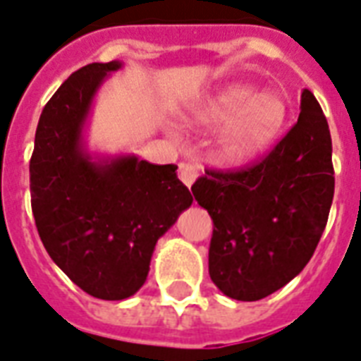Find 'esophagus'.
I'll return each mask as SVG.
<instances>
[{"instance_id": "1", "label": "esophagus", "mask_w": 361, "mask_h": 361, "mask_svg": "<svg viewBox=\"0 0 361 361\" xmlns=\"http://www.w3.org/2000/svg\"><path fill=\"white\" fill-rule=\"evenodd\" d=\"M198 174H200V170H198V166H195V164H181L180 180L183 181L189 189H191L192 183L197 181Z\"/></svg>"}]
</instances>
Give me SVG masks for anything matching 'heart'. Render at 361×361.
<instances>
[{
	"label": "heart",
	"instance_id": "heart-1",
	"mask_svg": "<svg viewBox=\"0 0 361 361\" xmlns=\"http://www.w3.org/2000/svg\"><path fill=\"white\" fill-rule=\"evenodd\" d=\"M288 120V106L279 93H264L249 82H234L192 106L189 121L206 129L226 127L219 155L243 164L266 152Z\"/></svg>",
	"mask_w": 361,
	"mask_h": 361
}]
</instances>
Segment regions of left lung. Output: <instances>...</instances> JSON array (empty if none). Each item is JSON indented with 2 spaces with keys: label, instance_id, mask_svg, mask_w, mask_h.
Instances as JSON below:
<instances>
[{
  "label": "left lung",
  "instance_id": "obj_1",
  "mask_svg": "<svg viewBox=\"0 0 361 361\" xmlns=\"http://www.w3.org/2000/svg\"><path fill=\"white\" fill-rule=\"evenodd\" d=\"M331 136L309 90L300 118L262 163L212 172L192 195L214 221L209 277L225 296L257 302L296 277L311 260L334 200Z\"/></svg>",
  "mask_w": 361,
  "mask_h": 361
}]
</instances>
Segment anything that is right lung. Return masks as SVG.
Returning <instances> with one entry per match:
<instances>
[{"instance_id": "1", "label": "right lung", "mask_w": 361, "mask_h": 361, "mask_svg": "<svg viewBox=\"0 0 361 361\" xmlns=\"http://www.w3.org/2000/svg\"><path fill=\"white\" fill-rule=\"evenodd\" d=\"M121 67L118 59L90 63L59 86L39 118L30 161L42 245L75 285L112 302L140 290L157 240L192 204L174 164L87 147L95 95Z\"/></svg>"}]
</instances>
